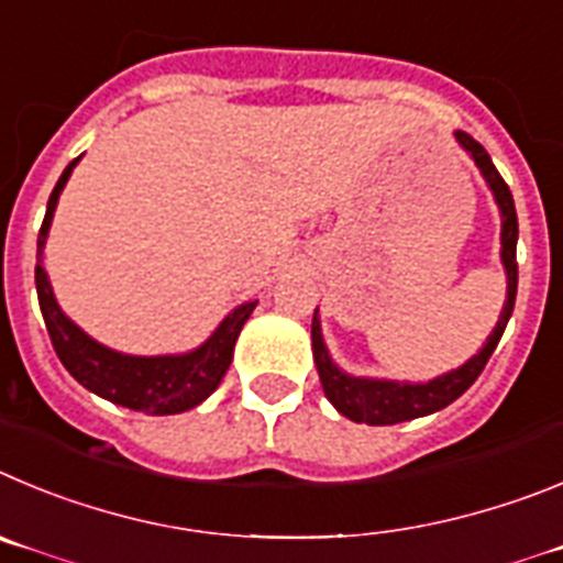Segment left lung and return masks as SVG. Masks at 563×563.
I'll use <instances>...</instances> for the list:
<instances>
[{
    "mask_svg": "<svg viewBox=\"0 0 563 563\" xmlns=\"http://www.w3.org/2000/svg\"><path fill=\"white\" fill-rule=\"evenodd\" d=\"M457 143L474 156L477 168L483 170L485 181L494 190V199L503 210V263L508 272V300H505L503 317L496 322L494 333L488 336L483 351L474 358L463 364V367L445 373V376L434 378L427 384H398V382H376V378H353L331 362L322 342V331H319V319L313 311L311 322V344H313V364H317L319 382L325 389V398L344 415V418L356 420V423H369V427H389V423H401V420L420 418V415H432L438 409L449 407L457 401L460 395L477 382L479 373L488 364L490 353L496 351V344L503 339L505 325H508L510 313H514L516 302V283H519V266H516V238H519V221H516V207L510 187L494 168L488 151L465 131H457Z\"/></svg>",
    "mask_w": 563,
    "mask_h": 563,
    "instance_id": "1",
    "label": "left lung"
}]
</instances>
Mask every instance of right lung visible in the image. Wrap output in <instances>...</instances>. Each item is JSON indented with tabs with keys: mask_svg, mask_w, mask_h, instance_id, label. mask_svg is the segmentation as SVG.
Segmentation results:
<instances>
[{
	"mask_svg": "<svg viewBox=\"0 0 563 563\" xmlns=\"http://www.w3.org/2000/svg\"><path fill=\"white\" fill-rule=\"evenodd\" d=\"M78 159L69 162L64 174H60L58 185L49 194L44 224L38 230L35 291H38V306H42L44 325H47L49 339H53L55 353H58L60 364L69 369V376L75 382L84 384L86 389H92L106 401L120 404V407L136 409V412L145 415H179L199 407L207 395L216 393L224 373L230 369L235 339L246 319H250V313L255 311L257 300L238 306L201 347H196L194 353H185V356H123V353L109 351V347L86 336L78 325H73L64 317V311H60L53 297V288H49L47 272L42 266V250L44 241H47L55 205H58L60 190L67 185Z\"/></svg>",
	"mask_w": 563,
	"mask_h": 563,
	"instance_id": "right-lung-1",
	"label": "right lung"
}]
</instances>
